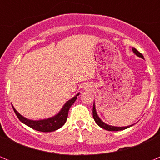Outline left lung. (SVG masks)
<instances>
[{
    "instance_id": "obj_1",
    "label": "left lung",
    "mask_w": 160,
    "mask_h": 160,
    "mask_svg": "<svg viewBox=\"0 0 160 160\" xmlns=\"http://www.w3.org/2000/svg\"><path fill=\"white\" fill-rule=\"evenodd\" d=\"M132 50H133V52H134V53H135V54L138 56V57H140V58H144L142 53H139V52H138V50L135 49V48H133ZM93 118H94V121H95L96 123L99 126L100 128L107 130V131H122V130L127 129V128L131 127V126H130V127L129 126H128V127H120V128H118V127H113V126H110V125H107V124L104 123V122H103L100 119L99 117L98 116L97 113H96V110H95V107H94V106H93Z\"/></svg>"
}]
</instances>
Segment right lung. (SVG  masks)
<instances>
[{
	"label": "right lung",
	"mask_w": 160,
	"mask_h": 160,
	"mask_svg": "<svg viewBox=\"0 0 160 160\" xmlns=\"http://www.w3.org/2000/svg\"><path fill=\"white\" fill-rule=\"evenodd\" d=\"M78 94H78L73 98L66 102L64 107H62V109L61 110V111L57 115H55V116L52 117V118H47V119L38 120V121L28 119V118L22 116L15 110L13 107H12V109H13L14 112H15L16 115L18 116V118H19L20 121L25 123V125H27L28 127L36 130V131H42V132H51V131H54L56 130L59 129V128H61L64 125L65 122H66V119H67L69 110H70V107L73 104V102L76 101L77 96Z\"/></svg>",
	"instance_id": "1"
}]
</instances>
